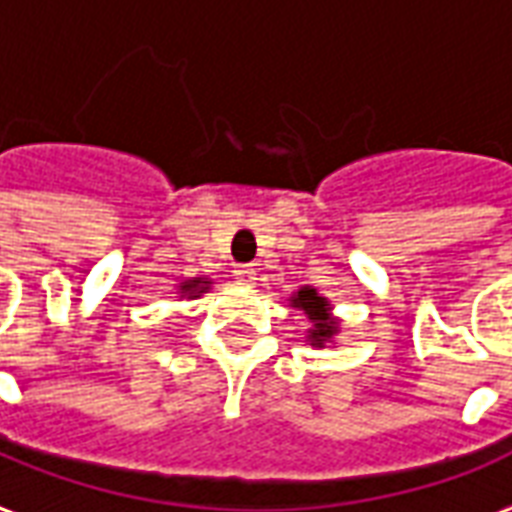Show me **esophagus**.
I'll return each instance as SVG.
<instances>
[{"label":"esophagus","mask_w":512,"mask_h":512,"mask_svg":"<svg viewBox=\"0 0 512 512\" xmlns=\"http://www.w3.org/2000/svg\"><path fill=\"white\" fill-rule=\"evenodd\" d=\"M234 275H237V281L248 283V286H253V281H256V270H253V264H240V267L234 270Z\"/></svg>","instance_id":"34e87169"}]
</instances>
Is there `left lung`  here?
<instances>
[{
  "label": "left lung",
  "instance_id": "left-lung-1",
  "mask_svg": "<svg viewBox=\"0 0 512 512\" xmlns=\"http://www.w3.org/2000/svg\"><path fill=\"white\" fill-rule=\"evenodd\" d=\"M294 305H297V308H302V311L308 313V319H313V322H316V330L311 333L313 341L324 343L327 338H330V335L335 333V324L330 322V316H327V302H324L319 294L313 292V289H302V292L297 294Z\"/></svg>",
  "mask_w": 512,
  "mask_h": 512
}]
</instances>
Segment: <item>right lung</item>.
<instances>
[{"label":"right lung","instance_id":"1","mask_svg":"<svg viewBox=\"0 0 512 512\" xmlns=\"http://www.w3.org/2000/svg\"><path fill=\"white\" fill-rule=\"evenodd\" d=\"M201 283H207V281H193V283H185V286H182V292L196 294V292H199V286H201Z\"/></svg>","mask_w":512,"mask_h":512}]
</instances>
